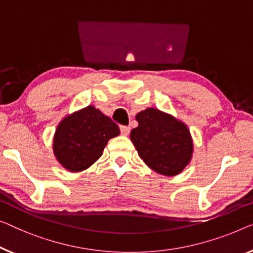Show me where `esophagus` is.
Masks as SVG:
<instances>
[{
    "label": "esophagus",
    "instance_id": "obj_1",
    "mask_svg": "<svg viewBox=\"0 0 253 253\" xmlns=\"http://www.w3.org/2000/svg\"><path fill=\"white\" fill-rule=\"evenodd\" d=\"M120 131H122L123 135H128L130 131L129 126H120Z\"/></svg>",
    "mask_w": 253,
    "mask_h": 253
}]
</instances>
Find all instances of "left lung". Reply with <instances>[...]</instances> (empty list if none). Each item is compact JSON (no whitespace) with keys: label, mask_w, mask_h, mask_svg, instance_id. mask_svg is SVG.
Instances as JSON below:
<instances>
[{"label":"left lung","mask_w":253,"mask_h":253,"mask_svg":"<svg viewBox=\"0 0 253 253\" xmlns=\"http://www.w3.org/2000/svg\"><path fill=\"white\" fill-rule=\"evenodd\" d=\"M136 120L138 126L131 129L130 141L141 159L161 175L179 174L193 153V141L187 126L156 108L138 112Z\"/></svg>","instance_id":"obj_1"}]
</instances>
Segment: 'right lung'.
Returning a JSON list of instances; mask_svg holds the SVG:
<instances>
[{"mask_svg":"<svg viewBox=\"0 0 253 253\" xmlns=\"http://www.w3.org/2000/svg\"><path fill=\"white\" fill-rule=\"evenodd\" d=\"M119 133L116 123L88 105L60 122L53 138V153L67 170H85L102 156L109 139Z\"/></svg>","mask_w":253,"mask_h":253,"instance_id":"right-lung-1","label":"right lung"}]
</instances>
